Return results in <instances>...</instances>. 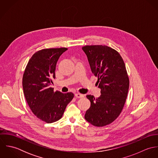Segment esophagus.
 I'll return each instance as SVG.
<instances>
[{
    "label": "esophagus",
    "instance_id": "1",
    "mask_svg": "<svg viewBox=\"0 0 158 158\" xmlns=\"http://www.w3.org/2000/svg\"><path fill=\"white\" fill-rule=\"evenodd\" d=\"M75 97H76L77 98H82V97H84V95H83V94H80V93H77V94H75Z\"/></svg>",
    "mask_w": 158,
    "mask_h": 158
}]
</instances>
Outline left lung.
<instances>
[{"mask_svg": "<svg viewBox=\"0 0 158 158\" xmlns=\"http://www.w3.org/2000/svg\"><path fill=\"white\" fill-rule=\"evenodd\" d=\"M82 49L101 89L98 98L86 95L90 106L85 118L92 125L102 127L111 123L122 112L129 89V77L122 56L115 49L102 45H85Z\"/></svg>", "mask_w": 158, "mask_h": 158, "instance_id": "obj_1", "label": "left lung"}]
</instances>
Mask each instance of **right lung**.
<instances>
[{
  "label": "right lung",
  "mask_w": 158,
  "mask_h": 158,
  "mask_svg": "<svg viewBox=\"0 0 158 158\" xmlns=\"http://www.w3.org/2000/svg\"><path fill=\"white\" fill-rule=\"evenodd\" d=\"M67 50L61 47L36 52L28 61L23 75V94L30 110L48 123L60 120L74 97L71 92L64 94L50 87L52 78H55L56 63Z\"/></svg>",
  "instance_id": "1"
}]
</instances>
